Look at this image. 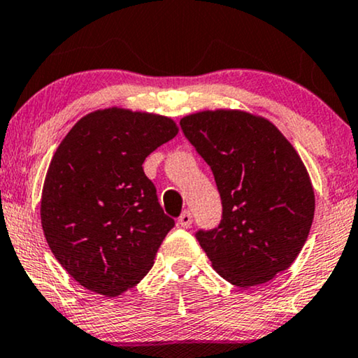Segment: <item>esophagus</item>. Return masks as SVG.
I'll use <instances>...</instances> for the list:
<instances>
[{
  "label": "esophagus",
  "instance_id": "obj_1",
  "mask_svg": "<svg viewBox=\"0 0 358 358\" xmlns=\"http://www.w3.org/2000/svg\"><path fill=\"white\" fill-rule=\"evenodd\" d=\"M178 224L179 227L182 228H189L190 224H192V213L189 212V210H185V212H182V215L178 218Z\"/></svg>",
  "mask_w": 358,
  "mask_h": 358
}]
</instances>
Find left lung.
I'll use <instances>...</instances> for the list:
<instances>
[{
	"label": "left lung",
	"instance_id": "left-lung-1",
	"mask_svg": "<svg viewBox=\"0 0 358 358\" xmlns=\"http://www.w3.org/2000/svg\"><path fill=\"white\" fill-rule=\"evenodd\" d=\"M180 129L212 169L222 220L195 238L215 271L254 287L287 271L305 246L315 192L295 148L271 122L241 110H205Z\"/></svg>",
	"mask_w": 358,
	"mask_h": 358
}]
</instances>
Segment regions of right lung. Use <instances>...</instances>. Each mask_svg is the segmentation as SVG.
<instances>
[{"label":"right lung","mask_w":358,"mask_h":358,"mask_svg":"<svg viewBox=\"0 0 358 358\" xmlns=\"http://www.w3.org/2000/svg\"><path fill=\"white\" fill-rule=\"evenodd\" d=\"M176 135L168 117L112 107L83 117L57 148L43 182L42 228L57 261L87 290L122 295L153 267L174 220L143 161Z\"/></svg>","instance_id":"1"}]
</instances>
